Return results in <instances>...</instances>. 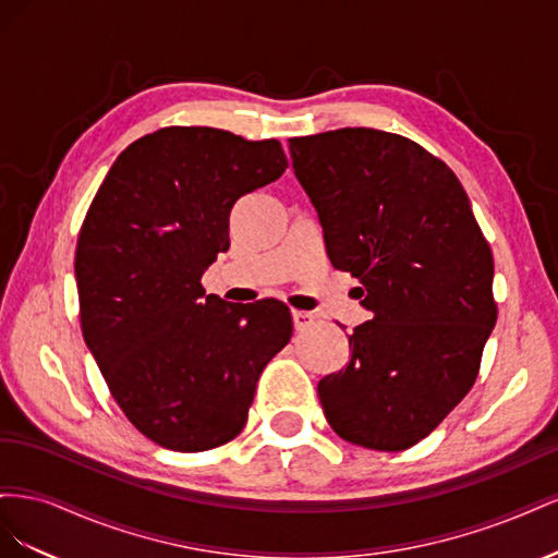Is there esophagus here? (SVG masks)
Segmentation results:
<instances>
[{
    "label": "esophagus",
    "mask_w": 558,
    "mask_h": 558,
    "mask_svg": "<svg viewBox=\"0 0 558 558\" xmlns=\"http://www.w3.org/2000/svg\"><path fill=\"white\" fill-rule=\"evenodd\" d=\"M293 326L298 328V330H305V328H310L314 320H316V316L312 314V312H302V310H295L293 314Z\"/></svg>",
    "instance_id": "1"
}]
</instances>
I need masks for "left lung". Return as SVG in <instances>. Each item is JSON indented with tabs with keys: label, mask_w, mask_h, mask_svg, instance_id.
<instances>
[{
	"label": "left lung",
	"mask_w": 558,
	"mask_h": 558,
	"mask_svg": "<svg viewBox=\"0 0 558 558\" xmlns=\"http://www.w3.org/2000/svg\"><path fill=\"white\" fill-rule=\"evenodd\" d=\"M330 260L375 318L318 381L342 440L402 451L433 433L480 373L496 326L494 256L461 181L426 148L373 128L289 140Z\"/></svg>",
	"instance_id": "8db88e82"
}]
</instances>
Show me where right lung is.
Here are the masks:
<instances>
[{
  "label": "right lung",
  "instance_id": "obj_1",
  "mask_svg": "<svg viewBox=\"0 0 558 558\" xmlns=\"http://www.w3.org/2000/svg\"><path fill=\"white\" fill-rule=\"evenodd\" d=\"M286 167L277 140L162 128L116 158L86 214L74 260L83 340L130 424L165 449L238 437L263 367L291 340L281 302L234 307L199 283L230 246L234 202Z\"/></svg>",
  "mask_w": 558,
  "mask_h": 558
}]
</instances>
